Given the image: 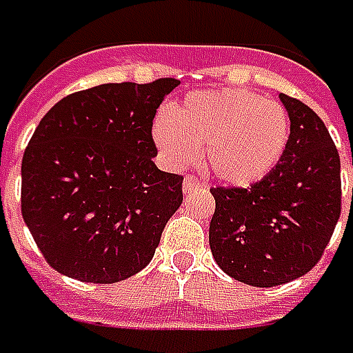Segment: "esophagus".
<instances>
[{
  "label": "esophagus",
  "instance_id": "obj_1",
  "mask_svg": "<svg viewBox=\"0 0 353 353\" xmlns=\"http://www.w3.org/2000/svg\"><path fill=\"white\" fill-rule=\"evenodd\" d=\"M196 187H201V181H199L196 177L187 176L185 179H183V193H191Z\"/></svg>",
  "mask_w": 353,
  "mask_h": 353
}]
</instances>
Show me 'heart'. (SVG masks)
<instances>
[{
    "label": "heart",
    "instance_id": "b5f03b06",
    "mask_svg": "<svg viewBox=\"0 0 353 353\" xmlns=\"http://www.w3.org/2000/svg\"><path fill=\"white\" fill-rule=\"evenodd\" d=\"M290 116L274 100L245 88L191 92L157 117L152 139L168 164H191L205 146L208 172L230 187L267 177L286 152Z\"/></svg>",
    "mask_w": 353,
    "mask_h": 353
}]
</instances>
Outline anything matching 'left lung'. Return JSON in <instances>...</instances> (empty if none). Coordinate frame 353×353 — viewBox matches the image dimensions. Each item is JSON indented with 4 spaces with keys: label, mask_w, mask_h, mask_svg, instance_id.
<instances>
[{
    "label": "left lung",
    "mask_w": 353,
    "mask_h": 353,
    "mask_svg": "<svg viewBox=\"0 0 353 353\" xmlns=\"http://www.w3.org/2000/svg\"><path fill=\"white\" fill-rule=\"evenodd\" d=\"M280 102L292 125L280 164L247 189H210L216 201L208 228L212 257L228 276L257 288L307 274L342 207L340 157L323 119L296 98L280 94Z\"/></svg>",
    "instance_id": "1"
}]
</instances>
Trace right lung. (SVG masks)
I'll use <instances>...</instances> for the list:
<instances>
[{
	"instance_id": "add662e5",
	"label": "right lung",
	"mask_w": 353,
	"mask_h": 353,
	"mask_svg": "<svg viewBox=\"0 0 353 353\" xmlns=\"http://www.w3.org/2000/svg\"><path fill=\"white\" fill-rule=\"evenodd\" d=\"M179 81L108 83L65 96L36 127L21 166V210L48 265L114 284L152 261L181 201L152 158V119Z\"/></svg>"
}]
</instances>
